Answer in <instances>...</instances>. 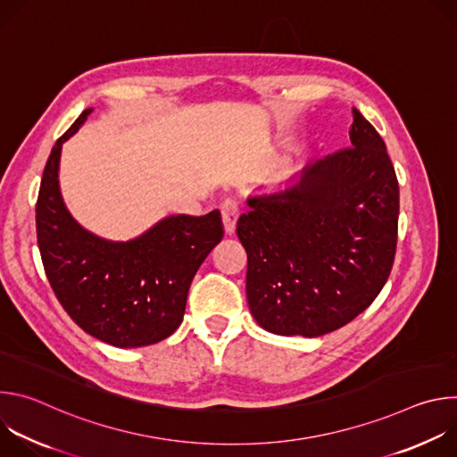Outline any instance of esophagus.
Returning a JSON list of instances; mask_svg holds the SVG:
<instances>
[{"mask_svg":"<svg viewBox=\"0 0 457 457\" xmlns=\"http://www.w3.org/2000/svg\"><path fill=\"white\" fill-rule=\"evenodd\" d=\"M220 213H222V222H224V231L226 235H233L237 228V219H238V206L237 201L226 199L220 204Z\"/></svg>","mask_w":457,"mask_h":457,"instance_id":"esophagus-1","label":"esophagus"}]
</instances>
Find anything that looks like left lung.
Listing matches in <instances>:
<instances>
[{"label": "left lung", "instance_id": "1", "mask_svg": "<svg viewBox=\"0 0 457 457\" xmlns=\"http://www.w3.org/2000/svg\"><path fill=\"white\" fill-rule=\"evenodd\" d=\"M351 145L309 164L296 184L247 201L237 222L245 293L262 328L321 337L383 289L398 244L400 186L376 128L354 110Z\"/></svg>", "mask_w": 457, "mask_h": 457}]
</instances>
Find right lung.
Masks as SVG:
<instances>
[{"mask_svg": "<svg viewBox=\"0 0 457 457\" xmlns=\"http://www.w3.org/2000/svg\"><path fill=\"white\" fill-rule=\"evenodd\" d=\"M92 110L54 145L36 203V233L46 278L62 309L94 338L115 347H143L180 325L191 280L222 240L219 210L204 217L161 220L129 242H108L83 229L59 193L61 146Z\"/></svg>", "mask_w": 457, "mask_h": 457, "instance_id": "1", "label": "right lung"}]
</instances>
